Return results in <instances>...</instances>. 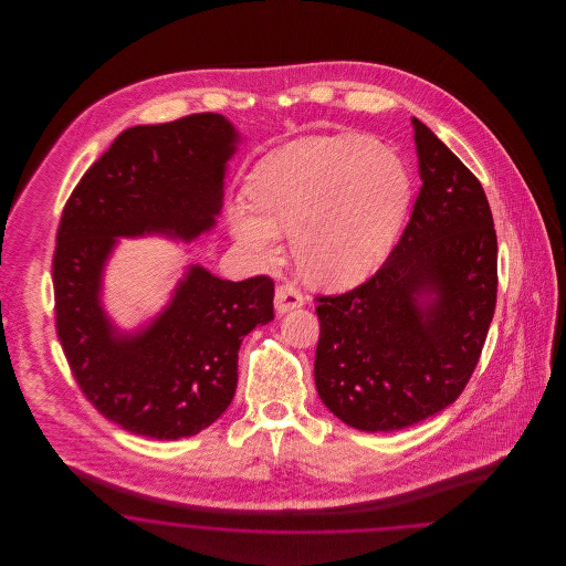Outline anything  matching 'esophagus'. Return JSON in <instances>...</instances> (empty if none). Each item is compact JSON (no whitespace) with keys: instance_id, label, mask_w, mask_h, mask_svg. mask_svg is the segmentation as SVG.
I'll list each match as a JSON object with an SVG mask.
<instances>
[{"instance_id":"34e87169","label":"esophagus","mask_w":566,"mask_h":566,"mask_svg":"<svg viewBox=\"0 0 566 566\" xmlns=\"http://www.w3.org/2000/svg\"><path fill=\"white\" fill-rule=\"evenodd\" d=\"M301 305H303V295L296 291L295 286H291V284L277 286V291H275V312L277 314H286Z\"/></svg>"}]
</instances>
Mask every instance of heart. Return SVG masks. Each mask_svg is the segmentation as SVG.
Wrapping results in <instances>:
<instances>
[{
	"label": "heart",
	"mask_w": 566,
	"mask_h": 566,
	"mask_svg": "<svg viewBox=\"0 0 566 566\" xmlns=\"http://www.w3.org/2000/svg\"><path fill=\"white\" fill-rule=\"evenodd\" d=\"M411 171L367 135H312L256 163L248 195L227 210L233 238L263 263L293 233L296 265L318 286L360 282L388 256L411 201Z\"/></svg>",
	"instance_id": "b5f03b06"
}]
</instances>
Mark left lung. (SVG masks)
Segmentation results:
<instances>
[{
    "mask_svg": "<svg viewBox=\"0 0 566 566\" xmlns=\"http://www.w3.org/2000/svg\"><path fill=\"white\" fill-rule=\"evenodd\" d=\"M411 125L422 187L401 240L371 280L316 307V390L358 431H401L454 403L496 305L484 189L422 120Z\"/></svg>",
    "mask_w": 566,
    "mask_h": 566,
    "instance_id": "8db88e82",
    "label": "left lung"
}]
</instances>
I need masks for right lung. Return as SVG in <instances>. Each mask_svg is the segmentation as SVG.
<instances>
[{"mask_svg": "<svg viewBox=\"0 0 566 566\" xmlns=\"http://www.w3.org/2000/svg\"><path fill=\"white\" fill-rule=\"evenodd\" d=\"M242 135L214 112L137 125L93 163L65 203L53 259L56 335L84 397L150 439L208 429L233 401L243 337L273 321L268 275L231 282L189 265L157 316L125 331L104 307L118 238L190 243L222 210Z\"/></svg>", "mask_w": 566, "mask_h": 566, "instance_id": "add662e5", "label": "right lung"}]
</instances>
